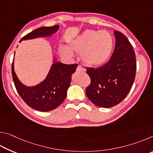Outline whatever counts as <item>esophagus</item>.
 I'll use <instances>...</instances> for the list:
<instances>
[{"label": "esophagus", "instance_id": "34e87169", "mask_svg": "<svg viewBox=\"0 0 153 153\" xmlns=\"http://www.w3.org/2000/svg\"><path fill=\"white\" fill-rule=\"evenodd\" d=\"M77 71H85V69L83 67L82 65H79L78 66H77V69H76Z\"/></svg>", "mask_w": 153, "mask_h": 153}]
</instances>
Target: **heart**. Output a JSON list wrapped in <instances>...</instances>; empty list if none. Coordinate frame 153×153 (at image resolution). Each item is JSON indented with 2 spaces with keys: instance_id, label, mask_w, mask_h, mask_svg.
I'll return each mask as SVG.
<instances>
[{
  "instance_id": "1",
  "label": "heart",
  "mask_w": 153,
  "mask_h": 153,
  "mask_svg": "<svg viewBox=\"0 0 153 153\" xmlns=\"http://www.w3.org/2000/svg\"><path fill=\"white\" fill-rule=\"evenodd\" d=\"M113 47V38L106 30H87L69 44L61 46L59 52L66 57H72L74 53H80L82 61L90 66L105 63L109 59Z\"/></svg>"
}]
</instances>
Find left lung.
Returning <instances> with one entry per match:
<instances>
[{
	"label": "left lung",
	"mask_w": 153,
	"mask_h": 153,
	"mask_svg": "<svg viewBox=\"0 0 153 153\" xmlns=\"http://www.w3.org/2000/svg\"><path fill=\"white\" fill-rule=\"evenodd\" d=\"M115 46L109 61L98 68L86 67L90 84L86 94L98 107H112L125 98L132 86L136 72V55L126 36L114 31Z\"/></svg>",
	"instance_id": "obj_1"
}]
</instances>
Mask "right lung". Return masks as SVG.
<instances>
[{
  "label": "right lung",
  "mask_w": 153,
  "mask_h": 153,
  "mask_svg": "<svg viewBox=\"0 0 153 153\" xmlns=\"http://www.w3.org/2000/svg\"><path fill=\"white\" fill-rule=\"evenodd\" d=\"M59 25L52 27H41L27 33L22 38L32 39L51 36L59 29ZM78 65H67L55 62L52 65L47 77L37 86L26 87L19 82L14 71L13 61L11 65L12 76L18 94L31 108L39 111H50L59 107L65 99L67 89L71 80V75Z\"/></svg>",
  "instance_id": "right-lung-1"
}]
</instances>
